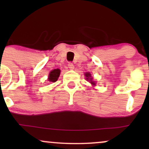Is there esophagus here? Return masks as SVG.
<instances>
[{"mask_svg":"<svg viewBox=\"0 0 149 149\" xmlns=\"http://www.w3.org/2000/svg\"><path fill=\"white\" fill-rule=\"evenodd\" d=\"M68 66H69V68L70 69H74V65H73V63H71V62H69V64H68Z\"/></svg>","mask_w":149,"mask_h":149,"instance_id":"34e87169","label":"esophagus"}]
</instances>
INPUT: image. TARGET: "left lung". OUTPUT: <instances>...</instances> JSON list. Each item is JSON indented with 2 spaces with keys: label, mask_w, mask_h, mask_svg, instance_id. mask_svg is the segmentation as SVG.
<instances>
[{
  "label": "left lung",
  "mask_w": 149,
  "mask_h": 149,
  "mask_svg": "<svg viewBox=\"0 0 149 149\" xmlns=\"http://www.w3.org/2000/svg\"><path fill=\"white\" fill-rule=\"evenodd\" d=\"M85 76H86V77H88V78H90V77L91 76V75H90V73H86V74H85ZM87 79L88 80V78H87ZM90 81H91V82H90V83H91L92 85H95V83H94L93 81H92V80H91L92 79V78H90Z\"/></svg>",
  "instance_id": "8db88e82"
}]
</instances>
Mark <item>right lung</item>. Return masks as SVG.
Returning a JSON list of instances; mask_svg holds the SVG:
<instances>
[{
	"mask_svg": "<svg viewBox=\"0 0 149 149\" xmlns=\"http://www.w3.org/2000/svg\"><path fill=\"white\" fill-rule=\"evenodd\" d=\"M59 74H60V70L59 69H54L49 73V78L48 80L49 82H52V83H54L56 82L59 78Z\"/></svg>",
	"mask_w": 149,
	"mask_h": 149,
	"instance_id": "right-lung-1",
	"label": "right lung"
}]
</instances>
